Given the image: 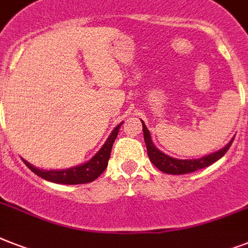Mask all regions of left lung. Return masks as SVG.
<instances>
[{"label": "left lung", "mask_w": 248, "mask_h": 248, "mask_svg": "<svg viewBox=\"0 0 248 248\" xmlns=\"http://www.w3.org/2000/svg\"><path fill=\"white\" fill-rule=\"evenodd\" d=\"M143 124V132H144V141H145V145H147L148 155H149V159L151 162L157 167L158 170H161L162 172L165 173H171V175H183V173H189L194 172L197 170L204 169L207 166L212 165L214 162H216L217 159H220L225 153L228 152L229 147L233 143L234 138L229 141V143L217 152H214L211 155H204L202 158L198 159H177L172 158L170 155H165L162 152L157 149L155 147V144L152 141L151 132L147 128L145 124L141 121Z\"/></svg>", "instance_id": "obj_1"}]
</instances>
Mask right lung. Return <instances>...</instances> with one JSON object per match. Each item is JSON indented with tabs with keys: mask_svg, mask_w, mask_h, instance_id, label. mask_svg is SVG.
Masks as SVG:
<instances>
[{
	"mask_svg": "<svg viewBox=\"0 0 248 248\" xmlns=\"http://www.w3.org/2000/svg\"><path fill=\"white\" fill-rule=\"evenodd\" d=\"M121 126H122V124H118L110 132V135H109V138L104 143V145L100 148V151L97 152L93 158L87 161L86 163L76 166V167H71V169L65 170H42L37 169V167H34L29 162H27L25 159H23V161L36 175H38V176L45 179V180L56 183V184L75 185L91 183V181H93L95 179L100 176L103 171L107 169L109 157H110V152H112L113 143H114V140H116L117 135H118Z\"/></svg>",
	"mask_w": 248,
	"mask_h": 248,
	"instance_id": "add662e5",
	"label": "right lung"
}]
</instances>
